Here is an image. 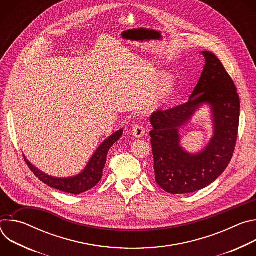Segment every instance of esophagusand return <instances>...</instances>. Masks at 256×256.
<instances>
[{"instance_id": "1", "label": "esophagus", "mask_w": 256, "mask_h": 256, "mask_svg": "<svg viewBox=\"0 0 256 256\" xmlns=\"http://www.w3.org/2000/svg\"><path fill=\"white\" fill-rule=\"evenodd\" d=\"M132 134L136 138H142V136H144L146 130H144V128L142 124H136V126H134V128L132 130Z\"/></svg>"}]
</instances>
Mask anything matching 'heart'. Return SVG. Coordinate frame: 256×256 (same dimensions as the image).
Returning a JSON list of instances; mask_svg holds the SVG:
<instances>
[{
    "label": "heart",
    "mask_w": 256,
    "mask_h": 256,
    "mask_svg": "<svg viewBox=\"0 0 256 256\" xmlns=\"http://www.w3.org/2000/svg\"><path fill=\"white\" fill-rule=\"evenodd\" d=\"M166 79H167L166 76L163 75V74H158V75H156V76L154 77V80H153V83H152L154 89H159L160 87H162L164 84H165ZM172 90H173L172 84H171L170 82L166 83V85L164 86V89H163V91H162V94H161V96H160V99L162 100V99L166 98V97L172 92Z\"/></svg>",
    "instance_id": "heart-1"
}]
</instances>
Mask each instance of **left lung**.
Listing matches in <instances>:
<instances>
[{"instance_id": "1", "label": "left lung", "mask_w": 256, "mask_h": 256, "mask_svg": "<svg viewBox=\"0 0 256 256\" xmlns=\"http://www.w3.org/2000/svg\"><path fill=\"white\" fill-rule=\"evenodd\" d=\"M206 64L190 100L154 112L150 122L155 179L172 194H190L206 188L229 165L237 140L240 100L223 64L210 52H202ZM210 105L214 134L200 154L186 152L180 144L178 128L202 104Z\"/></svg>"}]
</instances>
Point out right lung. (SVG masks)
<instances>
[{
	"instance_id": "right-lung-1",
	"label": "right lung",
	"mask_w": 256,
	"mask_h": 256,
	"mask_svg": "<svg viewBox=\"0 0 256 256\" xmlns=\"http://www.w3.org/2000/svg\"><path fill=\"white\" fill-rule=\"evenodd\" d=\"M122 128L112 134L110 136H108L96 150L92 158L90 159L89 163L87 164L86 168L78 175L72 177H66V178H58L50 175H48L44 173L42 171L38 170L36 167H34L24 156L25 162L27 163L29 169L38 177L40 181L46 186L56 188L58 190L72 194H83L91 188H93L98 182L102 178L103 168L106 163V156L112 148V146L116 142H118L122 134Z\"/></svg>"
}]
</instances>
